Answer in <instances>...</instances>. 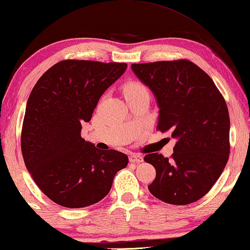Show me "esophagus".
Segmentation results:
<instances>
[{
	"mask_svg": "<svg viewBox=\"0 0 250 250\" xmlns=\"http://www.w3.org/2000/svg\"><path fill=\"white\" fill-rule=\"evenodd\" d=\"M129 161H130V163L138 164V163H142L143 157L138 154H131L130 156H129Z\"/></svg>",
	"mask_w": 250,
	"mask_h": 250,
	"instance_id": "1",
	"label": "esophagus"
}]
</instances>
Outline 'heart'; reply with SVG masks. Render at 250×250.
Wrapping results in <instances>:
<instances>
[{
  "mask_svg": "<svg viewBox=\"0 0 250 250\" xmlns=\"http://www.w3.org/2000/svg\"><path fill=\"white\" fill-rule=\"evenodd\" d=\"M146 91V87L138 83H129L125 87V94H134V93Z\"/></svg>",
  "mask_w": 250,
  "mask_h": 250,
  "instance_id": "b5f03b06",
  "label": "heart"
}]
</instances>
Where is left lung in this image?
I'll return each mask as SVG.
<instances>
[{"label": "left lung", "instance_id": "left-lung-1", "mask_svg": "<svg viewBox=\"0 0 250 250\" xmlns=\"http://www.w3.org/2000/svg\"><path fill=\"white\" fill-rule=\"evenodd\" d=\"M155 95L157 129L176 138L172 158L154 152L144 157L156 178L148 186L157 199L188 205L215 184L229 155V114L215 83L188 60L131 64Z\"/></svg>", "mask_w": 250, "mask_h": 250}]
</instances>
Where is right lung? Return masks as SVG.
Returning a JSON list of instances; mask_svg holds the SVG:
<instances>
[{
  "label": "right lung",
  "instance_id": "right-lung-1",
  "mask_svg": "<svg viewBox=\"0 0 250 250\" xmlns=\"http://www.w3.org/2000/svg\"><path fill=\"white\" fill-rule=\"evenodd\" d=\"M125 62L62 60L39 78L24 115V163L42 192L60 206L81 208L108 194L128 156L99 150L81 137L99 99L125 73Z\"/></svg>",
  "mask_w": 250,
  "mask_h": 250
}]
</instances>
